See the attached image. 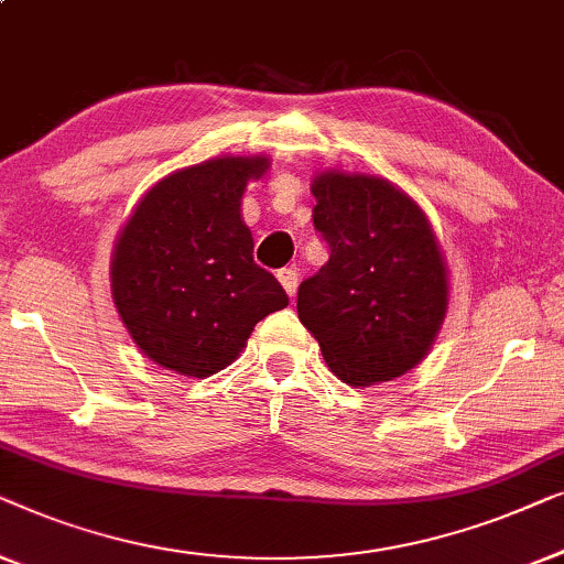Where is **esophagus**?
Listing matches in <instances>:
<instances>
[{
  "mask_svg": "<svg viewBox=\"0 0 564 564\" xmlns=\"http://www.w3.org/2000/svg\"><path fill=\"white\" fill-rule=\"evenodd\" d=\"M279 281H281L283 291L289 293V296H296V289H299V273L293 271V268H283V271H279Z\"/></svg>",
  "mask_w": 564,
  "mask_h": 564,
  "instance_id": "1",
  "label": "esophagus"
}]
</instances>
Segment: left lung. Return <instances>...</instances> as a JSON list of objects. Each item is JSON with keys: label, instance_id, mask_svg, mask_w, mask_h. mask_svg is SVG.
<instances>
[{"label": "left lung", "instance_id": "1", "mask_svg": "<svg viewBox=\"0 0 564 564\" xmlns=\"http://www.w3.org/2000/svg\"><path fill=\"white\" fill-rule=\"evenodd\" d=\"M312 194L329 260L299 285V319L343 383L399 378L430 355L447 316V263L432 221L368 173H316Z\"/></svg>", "mask_w": 564, "mask_h": 564}]
</instances>
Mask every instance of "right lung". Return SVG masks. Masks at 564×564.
I'll use <instances>...</instances> for the list:
<instances>
[{
  "instance_id": "1",
  "label": "right lung",
  "mask_w": 564,
  "mask_h": 564,
  "mask_svg": "<svg viewBox=\"0 0 564 564\" xmlns=\"http://www.w3.org/2000/svg\"><path fill=\"white\" fill-rule=\"evenodd\" d=\"M268 155H221L173 171L134 206L115 242L112 299L145 358L209 378L240 358L260 319L289 306L252 260L242 194Z\"/></svg>"
}]
</instances>
